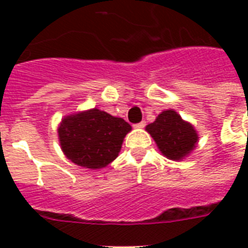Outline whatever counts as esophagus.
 Here are the masks:
<instances>
[{
    "label": "esophagus",
    "mask_w": 248,
    "mask_h": 248,
    "mask_svg": "<svg viewBox=\"0 0 248 248\" xmlns=\"http://www.w3.org/2000/svg\"><path fill=\"white\" fill-rule=\"evenodd\" d=\"M145 121H141V122H139V124H135V127L136 128H143V127H145Z\"/></svg>",
    "instance_id": "esophagus-1"
}]
</instances>
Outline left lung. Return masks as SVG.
Segmentation results:
<instances>
[{"mask_svg": "<svg viewBox=\"0 0 248 248\" xmlns=\"http://www.w3.org/2000/svg\"><path fill=\"white\" fill-rule=\"evenodd\" d=\"M145 130L155 139L161 153L173 161L186 157L198 141V134L193 124L185 122L172 109L163 110Z\"/></svg>", "mask_w": 248, "mask_h": 248, "instance_id": "left-lung-1", "label": "left lung"}]
</instances>
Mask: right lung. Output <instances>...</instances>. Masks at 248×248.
Segmentation results:
<instances>
[{
    "mask_svg": "<svg viewBox=\"0 0 248 248\" xmlns=\"http://www.w3.org/2000/svg\"><path fill=\"white\" fill-rule=\"evenodd\" d=\"M131 126L100 109L64 117L58 128L62 151L68 159L86 169H103L118 157Z\"/></svg>",
    "mask_w": 248,
    "mask_h": 248,
    "instance_id": "add662e5",
    "label": "right lung"
}]
</instances>
